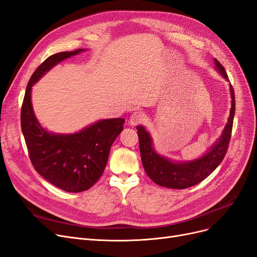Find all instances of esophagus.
I'll use <instances>...</instances> for the list:
<instances>
[{
    "instance_id": "1",
    "label": "esophagus",
    "mask_w": 257,
    "mask_h": 257,
    "mask_svg": "<svg viewBox=\"0 0 257 257\" xmlns=\"http://www.w3.org/2000/svg\"><path fill=\"white\" fill-rule=\"evenodd\" d=\"M144 117H145V114L142 112V111H136V112H133L130 116V119H129L130 125L137 126L141 124V122L144 120Z\"/></svg>"
}]
</instances>
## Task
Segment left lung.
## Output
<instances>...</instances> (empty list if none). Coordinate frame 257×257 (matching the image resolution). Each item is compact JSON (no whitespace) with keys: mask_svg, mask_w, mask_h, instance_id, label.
I'll use <instances>...</instances> for the list:
<instances>
[{"mask_svg":"<svg viewBox=\"0 0 257 257\" xmlns=\"http://www.w3.org/2000/svg\"><path fill=\"white\" fill-rule=\"evenodd\" d=\"M216 69L229 81L227 72L216 59L214 60ZM231 91V111L227 125L217 143L202 158L191 162L174 163L156 153L152 147V139L148 131L143 126H138V136L140 141V151L144 169L151 180L159 186L171 189H186L203 182L217 166L224 160L227 153L231 132L233 127V118L235 113V95L233 87L230 84Z\"/></svg>","mask_w":257,"mask_h":257,"instance_id":"obj_1","label":"left lung"}]
</instances>
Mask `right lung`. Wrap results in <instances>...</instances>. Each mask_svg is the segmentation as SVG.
<instances>
[{"instance_id": "add662e5", "label": "right lung", "mask_w": 257, "mask_h": 257, "mask_svg": "<svg viewBox=\"0 0 257 257\" xmlns=\"http://www.w3.org/2000/svg\"><path fill=\"white\" fill-rule=\"evenodd\" d=\"M84 51L50 55L33 72L21 109V127L31 164L49 183L67 192H82L102 176L111 145L122 130L124 118L99 120L73 135H54L38 121L31 105V87L53 66Z\"/></svg>"}]
</instances>
